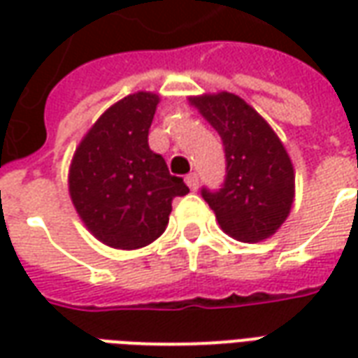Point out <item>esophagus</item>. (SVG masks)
Here are the masks:
<instances>
[{
  "label": "esophagus",
  "instance_id": "34e87169",
  "mask_svg": "<svg viewBox=\"0 0 358 358\" xmlns=\"http://www.w3.org/2000/svg\"><path fill=\"white\" fill-rule=\"evenodd\" d=\"M186 184H187V187H189V189H197V187H199V176H197V174H195V172H189V174H187L186 176Z\"/></svg>",
  "mask_w": 358,
  "mask_h": 358
}]
</instances>
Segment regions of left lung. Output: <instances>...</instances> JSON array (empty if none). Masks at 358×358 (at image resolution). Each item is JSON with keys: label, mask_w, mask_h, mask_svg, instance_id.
<instances>
[{"label": "left lung", "mask_w": 358, "mask_h": 358, "mask_svg": "<svg viewBox=\"0 0 358 358\" xmlns=\"http://www.w3.org/2000/svg\"><path fill=\"white\" fill-rule=\"evenodd\" d=\"M222 140L224 184L201 195L220 228L240 241L266 240L289 215L295 174L284 143L241 97L228 92L189 97Z\"/></svg>", "instance_id": "obj_1"}]
</instances>
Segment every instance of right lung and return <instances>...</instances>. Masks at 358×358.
<instances>
[{"label": "right lung", "instance_id": "add662e5", "mask_svg": "<svg viewBox=\"0 0 358 358\" xmlns=\"http://www.w3.org/2000/svg\"><path fill=\"white\" fill-rule=\"evenodd\" d=\"M159 95L138 92L97 118L71 163L74 209L95 238L115 249H140L169 224L172 199L186 195L164 159L149 149Z\"/></svg>", "mask_w": 358, "mask_h": 358}]
</instances>
